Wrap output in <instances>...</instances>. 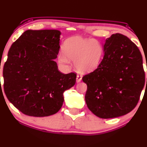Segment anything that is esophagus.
<instances>
[{"mask_svg":"<svg viewBox=\"0 0 147 147\" xmlns=\"http://www.w3.org/2000/svg\"><path fill=\"white\" fill-rule=\"evenodd\" d=\"M77 83H79L80 81L82 80V76H81V75H77Z\"/></svg>","mask_w":147,"mask_h":147,"instance_id":"obj_1","label":"esophagus"}]
</instances>
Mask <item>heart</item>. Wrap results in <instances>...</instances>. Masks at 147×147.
<instances>
[{"label":"heart","instance_id":"heart-1","mask_svg":"<svg viewBox=\"0 0 147 147\" xmlns=\"http://www.w3.org/2000/svg\"><path fill=\"white\" fill-rule=\"evenodd\" d=\"M101 42L92 38L72 37L66 40L63 53L58 55L60 63L67 64L75 61V68L81 72H90L98 68L103 55Z\"/></svg>","mask_w":147,"mask_h":147}]
</instances>
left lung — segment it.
<instances>
[{
  "mask_svg": "<svg viewBox=\"0 0 147 147\" xmlns=\"http://www.w3.org/2000/svg\"><path fill=\"white\" fill-rule=\"evenodd\" d=\"M103 49L98 68L82 78L88 87L85 99L98 117H119L138 102L145 82L142 57L137 46L120 33L107 38Z\"/></svg>",
  "mask_w": 147,
  "mask_h": 147,
  "instance_id": "1",
  "label": "left lung"
}]
</instances>
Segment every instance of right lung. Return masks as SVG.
I'll use <instances>...</instances> for the list:
<instances>
[{
	"instance_id": "right-lung-1",
	"label": "right lung",
	"mask_w": 147,
	"mask_h": 147,
	"mask_svg": "<svg viewBox=\"0 0 147 147\" xmlns=\"http://www.w3.org/2000/svg\"><path fill=\"white\" fill-rule=\"evenodd\" d=\"M58 30H27L14 42L3 67L4 91L21 112L35 117L56 114L63 93L76 83L75 72L63 74L54 61L59 51Z\"/></svg>"
}]
</instances>
